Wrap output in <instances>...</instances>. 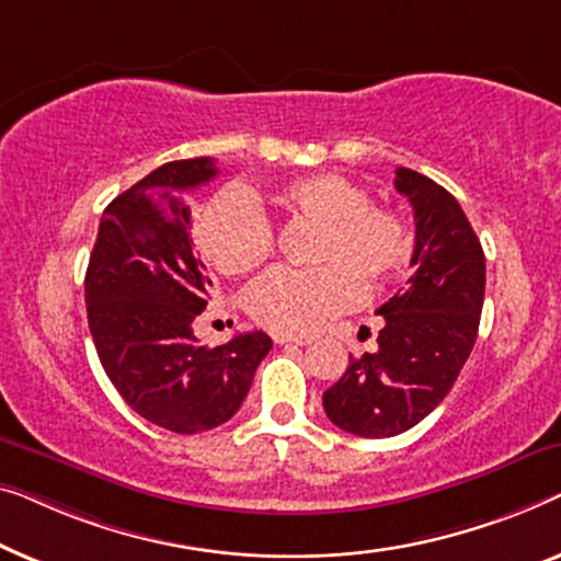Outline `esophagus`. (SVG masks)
Instances as JSON below:
<instances>
[{
  "mask_svg": "<svg viewBox=\"0 0 561 561\" xmlns=\"http://www.w3.org/2000/svg\"><path fill=\"white\" fill-rule=\"evenodd\" d=\"M274 343L277 345H307L310 343V337L291 335V333H274Z\"/></svg>",
  "mask_w": 561,
  "mask_h": 561,
  "instance_id": "esophagus-1",
  "label": "esophagus"
}]
</instances>
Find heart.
<instances>
[{
  "mask_svg": "<svg viewBox=\"0 0 561 561\" xmlns=\"http://www.w3.org/2000/svg\"><path fill=\"white\" fill-rule=\"evenodd\" d=\"M282 220L318 228L312 272L277 270L249 289L247 305L259 325L277 333H312L358 302L363 289H381L404 270L412 231L389 205L335 172H314L277 185L266 195ZM205 262L228 277H243L270 259L274 233L254 203L236 191L218 193L195 226Z\"/></svg>",
  "mask_w": 561,
  "mask_h": 561,
  "instance_id": "obj_1",
  "label": "heart"
}]
</instances>
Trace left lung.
Wrapping results in <instances>:
<instances>
[{
	"mask_svg": "<svg viewBox=\"0 0 561 561\" xmlns=\"http://www.w3.org/2000/svg\"><path fill=\"white\" fill-rule=\"evenodd\" d=\"M414 210V274L389 302L378 348L353 358L322 393L328 420L358 437H393L420 424L468 360L485 295V254L460 203L435 180L397 168Z\"/></svg>",
	"mask_w": 561,
	"mask_h": 561,
	"instance_id": "left-lung-1",
	"label": "left lung"
}]
</instances>
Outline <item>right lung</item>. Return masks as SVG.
<instances>
[{"label": "right lung", "instance_id": "right-lung-1", "mask_svg": "<svg viewBox=\"0 0 561 561\" xmlns=\"http://www.w3.org/2000/svg\"><path fill=\"white\" fill-rule=\"evenodd\" d=\"M210 157L168 162L106 205L85 270V310L116 391L157 427L195 435L231 420L272 337L201 345L193 320L213 282L193 254L185 193L216 178Z\"/></svg>", "mask_w": 561, "mask_h": 561}]
</instances>
